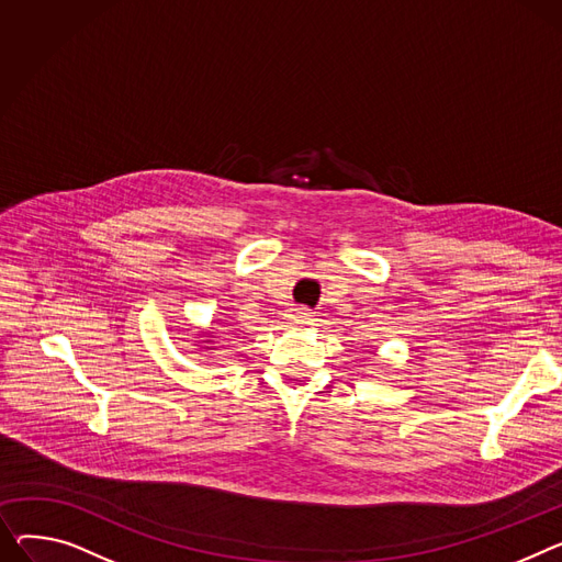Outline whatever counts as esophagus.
Here are the masks:
<instances>
[{
	"label": "esophagus",
	"instance_id": "esophagus-1",
	"mask_svg": "<svg viewBox=\"0 0 562 562\" xmlns=\"http://www.w3.org/2000/svg\"><path fill=\"white\" fill-rule=\"evenodd\" d=\"M291 318H293L295 323H307V318H310V312H307L305 307H295V310L291 312Z\"/></svg>",
	"mask_w": 562,
	"mask_h": 562
}]
</instances>
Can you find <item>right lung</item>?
I'll return each mask as SVG.
<instances>
[{
    "label": "right lung",
    "instance_id": "right-lung-1",
    "mask_svg": "<svg viewBox=\"0 0 562 562\" xmlns=\"http://www.w3.org/2000/svg\"><path fill=\"white\" fill-rule=\"evenodd\" d=\"M216 331H212V329H203V331H196V334H192V346L196 348V350H201V352H212V350H216Z\"/></svg>",
    "mask_w": 562,
    "mask_h": 562
}]
</instances>
